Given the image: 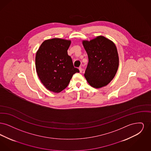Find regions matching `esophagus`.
Listing matches in <instances>:
<instances>
[{"label":"esophagus","mask_w":151,"mask_h":151,"mask_svg":"<svg viewBox=\"0 0 151 151\" xmlns=\"http://www.w3.org/2000/svg\"><path fill=\"white\" fill-rule=\"evenodd\" d=\"M79 71H80V72L82 73V72H83V68L81 67H79Z\"/></svg>","instance_id":"esophagus-1"}]
</instances>
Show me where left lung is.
Here are the masks:
<instances>
[{"label":"left lung","instance_id":"left-lung-1","mask_svg":"<svg viewBox=\"0 0 151 151\" xmlns=\"http://www.w3.org/2000/svg\"><path fill=\"white\" fill-rule=\"evenodd\" d=\"M88 57L84 76L91 86L100 88L114 79L119 66V57L114 43L104 36L90 41L83 40Z\"/></svg>","mask_w":151,"mask_h":151}]
</instances>
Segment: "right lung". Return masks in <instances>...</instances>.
<instances>
[{
	"label": "right lung",
	"instance_id": "add662e5",
	"mask_svg": "<svg viewBox=\"0 0 151 151\" xmlns=\"http://www.w3.org/2000/svg\"><path fill=\"white\" fill-rule=\"evenodd\" d=\"M71 40L54 38L44 41L36 52V71L49 91L59 93L68 85L79 70L73 67L67 53Z\"/></svg>",
	"mask_w": 151,
	"mask_h": 151
}]
</instances>
